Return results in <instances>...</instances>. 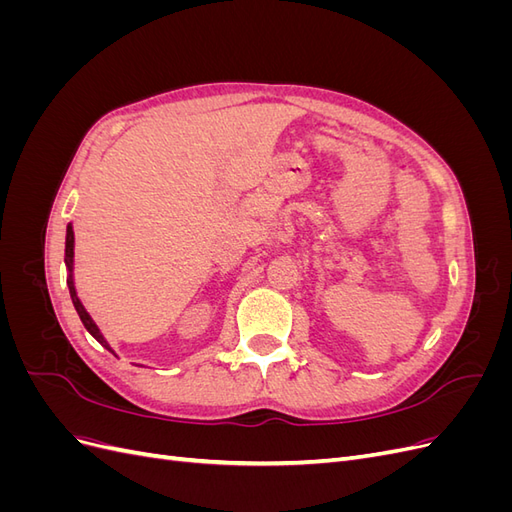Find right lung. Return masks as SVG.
Masks as SVG:
<instances>
[{"label":"right lung","instance_id":"obj_1","mask_svg":"<svg viewBox=\"0 0 512 512\" xmlns=\"http://www.w3.org/2000/svg\"><path fill=\"white\" fill-rule=\"evenodd\" d=\"M72 256H74V232H72V226L68 224V232H66V265H68V269H70V271H72ZM68 288H70L72 303H74V307H76V312H79V316H81V320H83V324H85V329H87L91 335H94L106 350H111V346L106 344V339H104V337H102V333L98 331V327L94 324V320H91V318H89V314L85 312V307H83L81 299L76 297V290H74V286H72V280L68 282Z\"/></svg>","mask_w":512,"mask_h":512}]
</instances>
